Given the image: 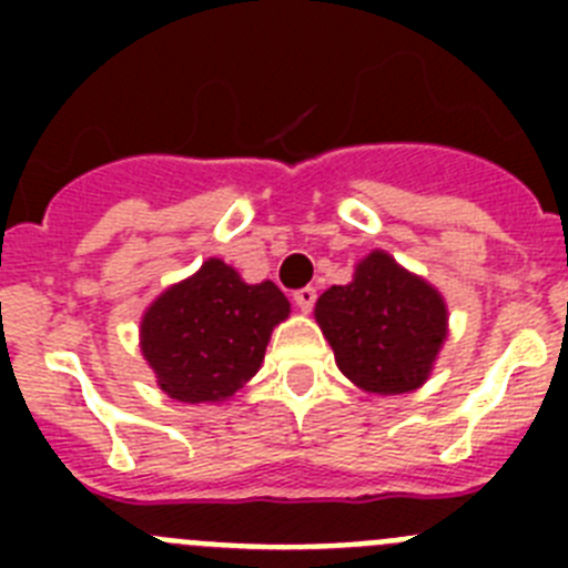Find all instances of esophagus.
Returning a JSON list of instances; mask_svg holds the SVG:
<instances>
[{
	"mask_svg": "<svg viewBox=\"0 0 568 568\" xmlns=\"http://www.w3.org/2000/svg\"><path fill=\"white\" fill-rule=\"evenodd\" d=\"M315 298H318V293H315V287H301L293 293V301L298 304L301 313H310V310L315 307Z\"/></svg>",
	"mask_w": 568,
	"mask_h": 568,
	"instance_id": "obj_1",
	"label": "esophagus"
}]
</instances>
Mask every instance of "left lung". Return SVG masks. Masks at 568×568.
<instances>
[{
  "instance_id": "8db88e82",
  "label": "left lung",
  "mask_w": 568,
  "mask_h": 568,
  "mask_svg": "<svg viewBox=\"0 0 568 568\" xmlns=\"http://www.w3.org/2000/svg\"><path fill=\"white\" fill-rule=\"evenodd\" d=\"M335 364L366 393L400 395L426 381L446 338V304L438 290L375 250L344 287L315 304Z\"/></svg>"
}]
</instances>
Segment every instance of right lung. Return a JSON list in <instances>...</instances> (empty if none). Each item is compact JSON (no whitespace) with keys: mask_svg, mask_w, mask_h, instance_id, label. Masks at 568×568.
<instances>
[{"mask_svg":"<svg viewBox=\"0 0 568 568\" xmlns=\"http://www.w3.org/2000/svg\"><path fill=\"white\" fill-rule=\"evenodd\" d=\"M290 301L273 281L244 284L224 261H204L142 318V353L164 393L184 404L224 400L258 373Z\"/></svg>","mask_w":568,"mask_h":568,"instance_id":"add662e5","label":"right lung"}]
</instances>
